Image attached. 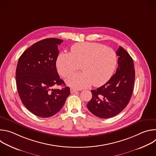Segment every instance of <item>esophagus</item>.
<instances>
[{
	"instance_id": "1",
	"label": "esophagus",
	"mask_w": 156,
	"mask_h": 156,
	"mask_svg": "<svg viewBox=\"0 0 156 156\" xmlns=\"http://www.w3.org/2000/svg\"><path fill=\"white\" fill-rule=\"evenodd\" d=\"M76 91H78V90H75V89H73V88H71L70 89V93H75Z\"/></svg>"
}]
</instances>
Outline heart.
<instances>
[{
  "mask_svg": "<svg viewBox=\"0 0 156 156\" xmlns=\"http://www.w3.org/2000/svg\"><path fill=\"white\" fill-rule=\"evenodd\" d=\"M117 63L115 52L95 42H80L75 44L70 53L61 52L56 65L59 73L66 77L81 68L83 72L74 73L66 80L75 88H84L93 84L100 86L112 76Z\"/></svg>",
  "mask_w": 156,
  "mask_h": 156,
  "instance_id": "obj_1",
  "label": "heart"
}]
</instances>
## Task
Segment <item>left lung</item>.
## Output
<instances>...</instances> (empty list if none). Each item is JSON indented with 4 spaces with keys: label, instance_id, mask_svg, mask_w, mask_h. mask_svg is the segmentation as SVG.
I'll return each mask as SVG.
<instances>
[{
    "label": "left lung",
    "instance_id": "left-lung-1",
    "mask_svg": "<svg viewBox=\"0 0 156 156\" xmlns=\"http://www.w3.org/2000/svg\"><path fill=\"white\" fill-rule=\"evenodd\" d=\"M116 54L119 56L116 73L105 84L91 90L93 97L87 104L93 114L102 119L112 117L121 112L133 93L135 78L133 60L121 46Z\"/></svg>",
    "mask_w": 156,
    "mask_h": 156
}]
</instances>
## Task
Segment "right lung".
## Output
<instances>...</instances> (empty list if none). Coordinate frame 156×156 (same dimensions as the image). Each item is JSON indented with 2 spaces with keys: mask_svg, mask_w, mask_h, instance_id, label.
<instances>
[{
  "mask_svg": "<svg viewBox=\"0 0 156 156\" xmlns=\"http://www.w3.org/2000/svg\"><path fill=\"white\" fill-rule=\"evenodd\" d=\"M62 40L47 38L27 49L18 59L16 70L17 91L22 103L31 113L42 118L50 117L62 108L70 94V88L52 89L65 85L56 69Z\"/></svg>",
  "mask_w": 156,
  "mask_h": 156,
  "instance_id": "add662e5",
  "label": "right lung"
}]
</instances>
